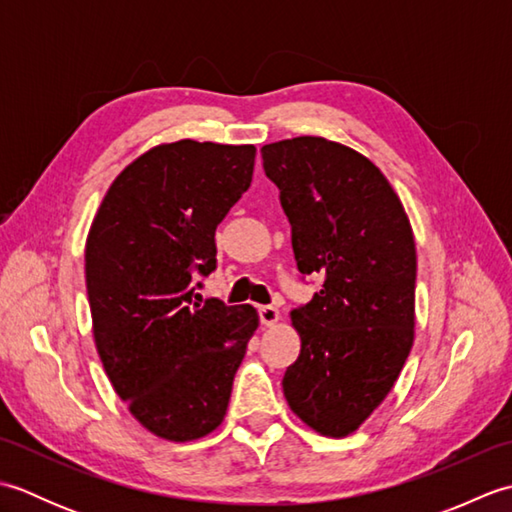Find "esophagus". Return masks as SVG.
Listing matches in <instances>:
<instances>
[{
	"label": "esophagus",
	"mask_w": 512,
	"mask_h": 512,
	"mask_svg": "<svg viewBox=\"0 0 512 512\" xmlns=\"http://www.w3.org/2000/svg\"><path fill=\"white\" fill-rule=\"evenodd\" d=\"M259 319L264 325H275L279 321V310L275 306H259Z\"/></svg>",
	"instance_id": "obj_1"
}]
</instances>
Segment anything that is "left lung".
Masks as SVG:
<instances>
[{
	"instance_id": "1",
	"label": "left lung",
	"mask_w": 512,
	"mask_h": 512,
	"mask_svg": "<svg viewBox=\"0 0 512 512\" xmlns=\"http://www.w3.org/2000/svg\"><path fill=\"white\" fill-rule=\"evenodd\" d=\"M292 226L303 277H323L292 310L301 352L281 385L323 436H350L385 400L413 345L416 244L398 195L358 151L319 136L262 147Z\"/></svg>"
}]
</instances>
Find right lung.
Masks as SVG:
<instances>
[{"mask_svg":"<svg viewBox=\"0 0 512 512\" xmlns=\"http://www.w3.org/2000/svg\"><path fill=\"white\" fill-rule=\"evenodd\" d=\"M253 145L178 140L125 167L85 244L96 350L114 391L156 436L220 427L255 334L253 306L199 303L217 266L215 228L253 180Z\"/></svg>","mask_w":512,"mask_h":512,"instance_id":"add662e5","label":"right lung"}]
</instances>
